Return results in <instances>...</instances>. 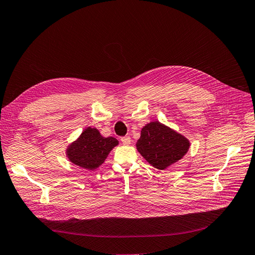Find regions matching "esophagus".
<instances>
[{
  "label": "esophagus",
  "mask_w": 255,
  "mask_h": 255,
  "mask_svg": "<svg viewBox=\"0 0 255 255\" xmlns=\"http://www.w3.org/2000/svg\"><path fill=\"white\" fill-rule=\"evenodd\" d=\"M121 142L123 143V145H130L131 144V138H130V136H123L121 138Z\"/></svg>",
  "instance_id": "1"
}]
</instances>
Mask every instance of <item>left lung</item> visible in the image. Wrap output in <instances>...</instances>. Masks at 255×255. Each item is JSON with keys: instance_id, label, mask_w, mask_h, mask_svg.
Wrapping results in <instances>:
<instances>
[{"instance_id": "1", "label": "left lung", "mask_w": 255, "mask_h": 255, "mask_svg": "<svg viewBox=\"0 0 255 255\" xmlns=\"http://www.w3.org/2000/svg\"><path fill=\"white\" fill-rule=\"evenodd\" d=\"M190 140L158 121L150 122L140 130L136 149L152 167L165 170L188 152Z\"/></svg>"}]
</instances>
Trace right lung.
I'll return each mask as SVG.
<instances>
[{
  "label": "right lung",
  "mask_w": 255,
  "mask_h": 255,
  "mask_svg": "<svg viewBox=\"0 0 255 255\" xmlns=\"http://www.w3.org/2000/svg\"><path fill=\"white\" fill-rule=\"evenodd\" d=\"M118 145L117 138L105 137L97 128L87 127L66 148V156L75 166L94 170L105 162L111 150Z\"/></svg>",
  "instance_id": "right-lung-1"
}]
</instances>
